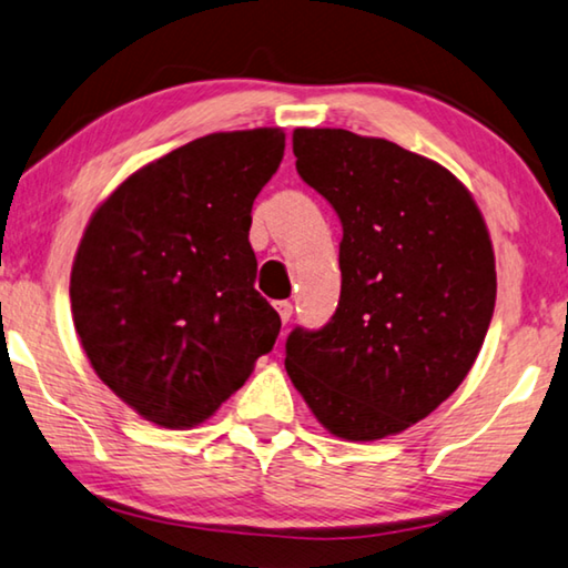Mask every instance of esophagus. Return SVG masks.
<instances>
[{"mask_svg": "<svg viewBox=\"0 0 568 568\" xmlns=\"http://www.w3.org/2000/svg\"><path fill=\"white\" fill-rule=\"evenodd\" d=\"M275 311H277V316H281L283 323H287V321H291V316H293V305L287 303V301H277L275 303Z\"/></svg>", "mask_w": 568, "mask_h": 568, "instance_id": "1", "label": "esophagus"}]
</instances>
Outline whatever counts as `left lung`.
Returning a JSON list of instances; mask_svg holds the SVG:
<instances>
[{"instance_id":"8db88e82","label":"left lung","mask_w":568,"mask_h":568,"mask_svg":"<svg viewBox=\"0 0 568 568\" xmlns=\"http://www.w3.org/2000/svg\"><path fill=\"white\" fill-rule=\"evenodd\" d=\"M293 154L344 237L338 308L318 331H291L287 376L331 435H399L480 354L495 308L488 227L445 166L386 139L295 129Z\"/></svg>"}]
</instances>
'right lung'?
Segmentation results:
<instances>
[{"label":"right lung","instance_id":"1","mask_svg":"<svg viewBox=\"0 0 568 568\" xmlns=\"http://www.w3.org/2000/svg\"><path fill=\"white\" fill-rule=\"evenodd\" d=\"M283 151L281 129L210 133L131 174L88 222L70 273L80 344L159 427L210 419L275 346L247 235Z\"/></svg>","mask_w":568,"mask_h":568}]
</instances>
